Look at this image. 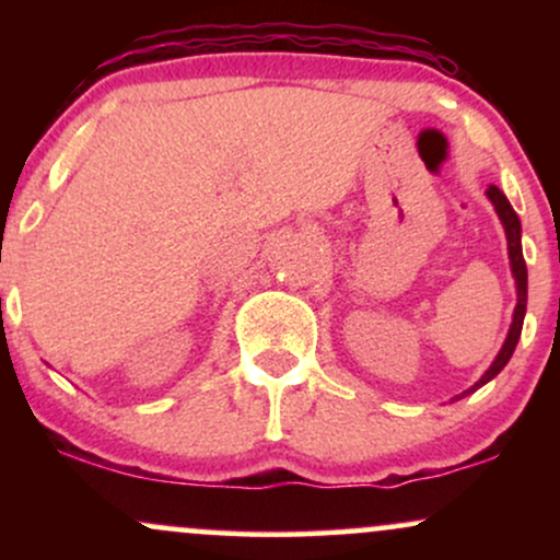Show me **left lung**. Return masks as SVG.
<instances>
[{
  "label": "left lung",
  "instance_id": "left-lung-1",
  "mask_svg": "<svg viewBox=\"0 0 560 560\" xmlns=\"http://www.w3.org/2000/svg\"><path fill=\"white\" fill-rule=\"evenodd\" d=\"M487 197H490V202L494 205V213H498L500 223H503V229H505L508 258H511V271H513V279H516V311H513L511 329H508V337H505L503 347H500L498 358H494L490 369L485 371V376H481L471 389H466L464 395H471V392H477L481 384H487L490 378H494L500 374V371L505 369V363L511 361L513 350H516L518 337H522L524 313H526V262H524V253H522V221H518L516 210L511 208V202H508V197L498 189V186H490V189H487ZM464 395H460V397H464ZM455 400H458V397H455Z\"/></svg>",
  "mask_w": 560,
  "mask_h": 560
}]
</instances>
